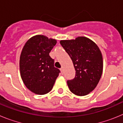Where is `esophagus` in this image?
I'll return each instance as SVG.
<instances>
[{
  "label": "esophagus",
  "mask_w": 123,
  "mask_h": 123,
  "mask_svg": "<svg viewBox=\"0 0 123 123\" xmlns=\"http://www.w3.org/2000/svg\"><path fill=\"white\" fill-rule=\"evenodd\" d=\"M63 67H62V68H60V71L62 73H63Z\"/></svg>",
  "instance_id": "34e87169"
}]
</instances>
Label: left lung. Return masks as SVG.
<instances>
[{
	"label": "left lung",
	"instance_id": "8db88e82",
	"mask_svg": "<svg viewBox=\"0 0 123 123\" xmlns=\"http://www.w3.org/2000/svg\"><path fill=\"white\" fill-rule=\"evenodd\" d=\"M60 42L71 57L76 71L75 78L67 81L69 90L79 96L87 95L96 87L102 76L104 63L99 47L84 36Z\"/></svg>",
	"mask_w": 123,
	"mask_h": 123
}]
</instances>
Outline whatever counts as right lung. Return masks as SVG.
I'll return each instance as SVG.
<instances>
[{"instance_id":"1","label":"right lung","mask_w":123,"mask_h":123,"mask_svg":"<svg viewBox=\"0 0 123 123\" xmlns=\"http://www.w3.org/2000/svg\"><path fill=\"white\" fill-rule=\"evenodd\" d=\"M56 40L44 35L34 36L27 41L19 57V71L23 82L37 95L47 94L53 88L60 70L54 67L49 53Z\"/></svg>"}]
</instances>
